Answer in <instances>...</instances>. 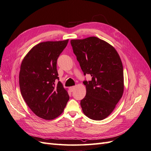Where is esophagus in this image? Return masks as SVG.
<instances>
[{"instance_id":"obj_1","label":"esophagus","mask_w":151,"mask_h":151,"mask_svg":"<svg viewBox=\"0 0 151 151\" xmlns=\"http://www.w3.org/2000/svg\"><path fill=\"white\" fill-rule=\"evenodd\" d=\"M69 91L70 92H73L74 90V89H75V87H69Z\"/></svg>"}]
</instances>
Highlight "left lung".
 <instances>
[{
    "instance_id": "left-lung-1",
    "label": "left lung",
    "mask_w": 151,
    "mask_h": 151,
    "mask_svg": "<svg viewBox=\"0 0 151 151\" xmlns=\"http://www.w3.org/2000/svg\"><path fill=\"white\" fill-rule=\"evenodd\" d=\"M73 52L83 74L86 95L81 106L86 116L101 120L109 116L122 96L124 70L120 56L112 45L96 37L71 40Z\"/></svg>"
}]
</instances>
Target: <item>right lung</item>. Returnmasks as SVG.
Instances as JSON below:
<instances>
[{
    "label": "right lung",
    "mask_w": 151,
    "mask_h": 151,
    "mask_svg": "<svg viewBox=\"0 0 151 151\" xmlns=\"http://www.w3.org/2000/svg\"><path fill=\"white\" fill-rule=\"evenodd\" d=\"M69 40L41 42L34 46L21 64L19 83L27 105L37 116L52 120L63 112L69 99L59 81L56 63Z\"/></svg>",
    "instance_id": "obj_1"
}]
</instances>
